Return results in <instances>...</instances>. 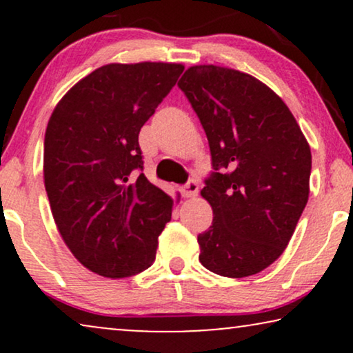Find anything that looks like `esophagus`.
<instances>
[{
	"label": "esophagus",
	"mask_w": 353,
	"mask_h": 353,
	"mask_svg": "<svg viewBox=\"0 0 353 353\" xmlns=\"http://www.w3.org/2000/svg\"><path fill=\"white\" fill-rule=\"evenodd\" d=\"M199 192V185L194 180H190L185 186L181 188V194L185 197H194Z\"/></svg>",
	"instance_id": "34e87169"
}]
</instances>
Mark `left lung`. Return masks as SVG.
I'll use <instances>...</instances> for the list:
<instances>
[{"label": "left lung", "instance_id": "8db88e82", "mask_svg": "<svg viewBox=\"0 0 353 353\" xmlns=\"http://www.w3.org/2000/svg\"><path fill=\"white\" fill-rule=\"evenodd\" d=\"M178 86L214 168L201 191L214 221L197 236L199 262L226 278L262 272L284 252L307 205L310 146L283 99L252 75L194 65Z\"/></svg>", "mask_w": 353, "mask_h": 353}]
</instances>
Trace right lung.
Returning a JSON list of instances; mask_svg holds the SVG:
<instances>
[{"mask_svg": "<svg viewBox=\"0 0 353 353\" xmlns=\"http://www.w3.org/2000/svg\"><path fill=\"white\" fill-rule=\"evenodd\" d=\"M185 67L108 64L67 91L45 133L43 175L57 230L79 262L127 278L156 260L172 197L148 181L138 134Z\"/></svg>", "mask_w": 353, "mask_h": 353, "instance_id": "add662e5", "label": "right lung"}]
</instances>
